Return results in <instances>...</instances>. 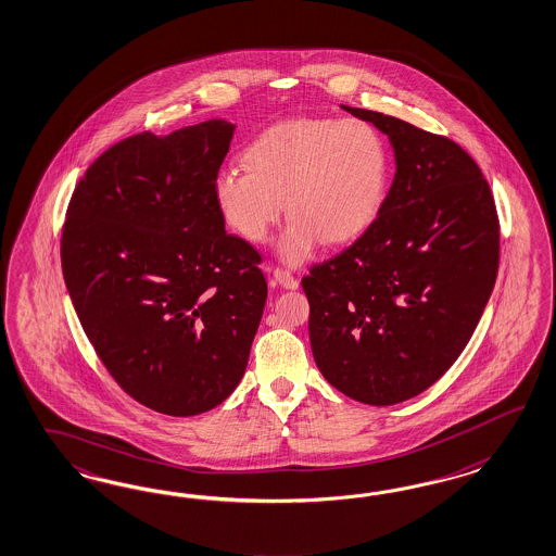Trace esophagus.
<instances>
[{
	"mask_svg": "<svg viewBox=\"0 0 556 556\" xmlns=\"http://www.w3.org/2000/svg\"><path fill=\"white\" fill-rule=\"evenodd\" d=\"M274 278H276V282H278V285L285 286V288H290V290L299 288V280L294 278V274H292V271L285 270V268H276V270H274Z\"/></svg>",
	"mask_w": 556,
	"mask_h": 556,
	"instance_id": "34e87169",
	"label": "esophagus"
}]
</instances>
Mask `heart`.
Here are the masks:
<instances>
[{"label":"heart","mask_w":556,"mask_h":556,"mask_svg":"<svg viewBox=\"0 0 556 556\" xmlns=\"http://www.w3.org/2000/svg\"><path fill=\"white\" fill-rule=\"evenodd\" d=\"M248 166L215 176L223 219L241 238L264 241L286 211L280 255L299 264L318 241L357 238L380 211L388 148L378 127L348 117H296L262 129L245 148Z\"/></svg>","instance_id":"1"}]
</instances>
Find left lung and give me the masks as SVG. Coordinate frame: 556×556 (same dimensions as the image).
I'll list each match as a JSON object with an SVG mask.
<instances>
[{"label":"left lung","instance_id":"left-lung-1","mask_svg":"<svg viewBox=\"0 0 556 556\" xmlns=\"http://www.w3.org/2000/svg\"><path fill=\"white\" fill-rule=\"evenodd\" d=\"M394 148L378 217L302 278L320 374L371 406L418 396L455 364L490 301L500 219L481 168L459 143L392 115L343 105Z\"/></svg>","mask_w":556,"mask_h":556}]
</instances>
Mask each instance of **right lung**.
<instances>
[{
	"label": "right lung",
	"mask_w": 556,
	"mask_h": 556,
	"mask_svg": "<svg viewBox=\"0 0 556 556\" xmlns=\"http://www.w3.org/2000/svg\"><path fill=\"white\" fill-rule=\"evenodd\" d=\"M233 129L211 119L113 143L66 208L61 262L83 331L127 396L168 416L238 388L268 296L262 255L225 233L213 192Z\"/></svg>",
	"instance_id": "1"
}]
</instances>
